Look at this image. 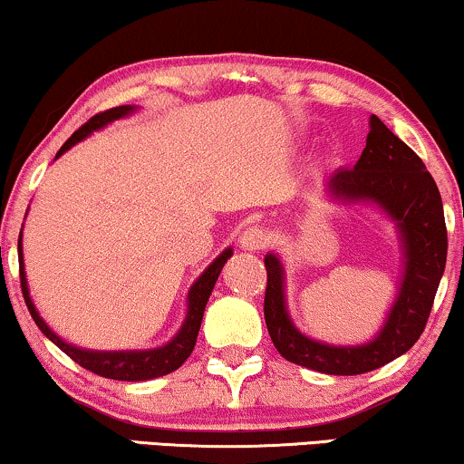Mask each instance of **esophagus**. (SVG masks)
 <instances>
[{
    "label": "esophagus",
    "mask_w": 464,
    "mask_h": 464,
    "mask_svg": "<svg viewBox=\"0 0 464 464\" xmlns=\"http://www.w3.org/2000/svg\"><path fill=\"white\" fill-rule=\"evenodd\" d=\"M240 245L246 251H262L268 245V232L262 226H249L245 227V232L240 234Z\"/></svg>",
    "instance_id": "esophagus-1"
}]
</instances>
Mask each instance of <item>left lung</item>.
I'll list each match as a JSON object with an SVG mask.
<instances>
[{
  "mask_svg": "<svg viewBox=\"0 0 464 464\" xmlns=\"http://www.w3.org/2000/svg\"><path fill=\"white\" fill-rule=\"evenodd\" d=\"M329 192L344 200H373L397 221L403 237L405 275L397 302L378 338L363 346H329L308 340L285 310L283 268L266 256V327L272 344L291 363L332 376L378 370L408 353L427 327L448 256V230L440 189L424 162L382 120L372 116L365 150L354 169L335 170Z\"/></svg>",
  "mask_w": 464,
  "mask_h": 464,
  "instance_id": "left-lung-1",
  "label": "left lung"
}]
</instances>
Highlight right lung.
Masks as SVG:
<instances>
[{
	"instance_id": "1",
	"label": "right lung",
	"mask_w": 464,
	"mask_h": 464,
	"mask_svg": "<svg viewBox=\"0 0 464 464\" xmlns=\"http://www.w3.org/2000/svg\"><path fill=\"white\" fill-rule=\"evenodd\" d=\"M132 107L129 105H120V107H111V110L99 111L88 120L84 126H80L78 130L73 132L72 137L63 143V148L56 151V158L82 141L86 135H91L92 130L101 129L111 120H118L130 113ZM232 256V249H226L221 256L215 259V262L208 266V268L202 272L198 281L194 283V287L189 289L188 295V316L183 327L179 329V334L175 335L173 340L169 342L167 346L162 348H154V351H130V353H94V351H82V348H75L67 342H63L59 335L54 332H50V327L42 321V316L37 314V310L34 306L29 297V289H27V278H24V266H23V246H21V237H18V270H21V289H23V297L24 304H27L31 316H34L35 325L42 329V334L54 342L56 346L61 348L67 357H72L75 363L84 367V370L97 373V376L103 378H111V380H124V382H139V380H151L158 376H167V373L179 370L189 354L194 351L196 338H198V329L202 323V314H205V306L208 302V295L215 287V281H218L221 268L227 262V257Z\"/></svg>"
}]
</instances>
